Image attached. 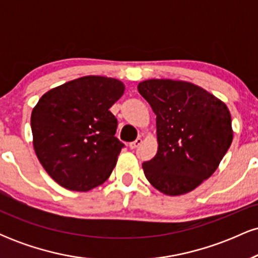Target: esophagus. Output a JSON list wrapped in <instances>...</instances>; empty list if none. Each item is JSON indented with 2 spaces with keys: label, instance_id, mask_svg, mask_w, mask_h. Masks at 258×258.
I'll list each match as a JSON object with an SVG mask.
<instances>
[{
  "label": "esophagus",
  "instance_id": "34e87169",
  "mask_svg": "<svg viewBox=\"0 0 258 258\" xmlns=\"http://www.w3.org/2000/svg\"><path fill=\"white\" fill-rule=\"evenodd\" d=\"M142 142H143V139H142L141 137H138L135 142H131V143H130V148H131V149H136V148L141 146Z\"/></svg>",
  "mask_w": 258,
  "mask_h": 258
}]
</instances>
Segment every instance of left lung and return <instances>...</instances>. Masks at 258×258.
I'll return each mask as SVG.
<instances>
[{
  "label": "left lung",
  "instance_id": "left-lung-1",
  "mask_svg": "<svg viewBox=\"0 0 258 258\" xmlns=\"http://www.w3.org/2000/svg\"><path fill=\"white\" fill-rule=\"evenodd\" d=\"M138 92L156 115L159 148L142 165L147 179L166 195L189 193L217 170L232 144L227 105L185 81L147 80Z\"/></svg>",
  "mask_w": 258,
  "mask_h": 258
}]
</instances>
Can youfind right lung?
I'll return each mask as SVG.
<instances>
[{
    "label": "right lung",
    "mask_w": 258,
    "mask_h": 258,
    "mask_svg": "<svg viewBox=\"0 0 258 258\" xmlns=\"http://www.w3.org/2000/svg\"><path fill=\"white\" fill-rule=\"evenodd\" d=\"M123 91L119 80L85 76L52 88L32 109L35 153L58 184L87 191L109 178L125 147L109 109Z\"/></svg>",
    "instance_id": "add662e5"
}]
</instances>
